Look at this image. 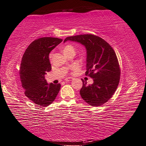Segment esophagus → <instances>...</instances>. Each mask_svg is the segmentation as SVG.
Returning <instances> with one entry per match:
<instances>
[{
  "label": "esophagus",
  "mask_w": 146,
  "mask_h": 146,
  "mask_svg": "<svg viewBox=\"0 0 146 146\" xmlns=\"http://www.w3.org/2000/svg\"><path fill=\"white\" fill-rule=\"evenodd\" d=\"M73 79V78H71V77H68V78H65V81H66V82H70V81L72 80Z\"/></svg>",
  "instance_id": "obj_1"
}]
</instances>
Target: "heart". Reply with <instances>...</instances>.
Instances as JSON below:
<instances>
[{
  "mask_svg": "<svg viewBox=\"0 0 146 146\" xmlns=\"http://www.w3.org/2000/svg\"><path fill=\"white\" fill-rule=\"evenodd\" d=\"M72 50H75V49H74V47L71 45H66L63 48L64 54H66L68 52H70V51H72ZM51 57H52V55L50 54V58H51ZM76 68V66H74L73 68Z\"/></svg>",
  "mask_w": 146,
  "mask_h": 146,
  "instance_id": "b5f03b06",
  "label": "heart"
}]
</instances>
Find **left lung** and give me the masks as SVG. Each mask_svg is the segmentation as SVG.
Returning <instances> with one entry per match:
<instances>
[{"mask_svg": "<svg viewBox=\"0 0 146 146\" xmlns=\"http://www.w3.org/2000/svg\"><path fill=\"white\" fill-rule=\"evenodd\" d=\"M67 41L79 43L87 51L85 75L94 82L87 85L82 79V98L92 106L104 104L115 92L119 82L120 70L115 51L104 39L91 34L68 36L64 43Z\"/></svg>", "mask_w": 146, "mask_h": 146, "instance_id": "left-lung-1", "label": "left lung"}]
</instances>
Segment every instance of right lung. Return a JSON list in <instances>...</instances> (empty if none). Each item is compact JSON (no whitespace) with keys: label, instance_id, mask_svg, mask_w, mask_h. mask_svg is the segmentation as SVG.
I'll list each match as a JSON object with an SVG mask.
<instances>
[{"label":"right lung","instance_id":"right-lung-1","mask_svg":"<svg viewBox=\"0 0 146 146\" xmlns=\"http://www.w3.org/2000/svg\"><path fill=\"white\" fill-rule=\"evenodd\" d=\"M62 41L52 37L36 39L29 45L22 58L19 74L25 94L41 107L52 103L61 88L60 84H48L45 75L51 70L49 53Z\"/></svg>","mask_w":146,"mask_h":146}]
</instances>
